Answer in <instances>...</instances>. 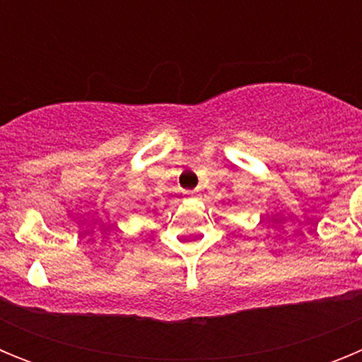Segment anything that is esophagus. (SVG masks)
I'll use <instances>...</instances> for the list:
<instances>
[{
	"label": "esophagus",
	"mask_w": 362,
	"mask_h": 362,
	"mask_svg": "<svg viewBox=\"0 0 362 362\" xmlns=\"http://www.w3.org/2000/svg\"><path fill=\"white\" fill-rule=\"evenodd\" d=\"M185 194H187L188 197H197V192L196 190H188V192H185Z\"/></svg>",
	"instance_id": "1"
}]
</instances>
